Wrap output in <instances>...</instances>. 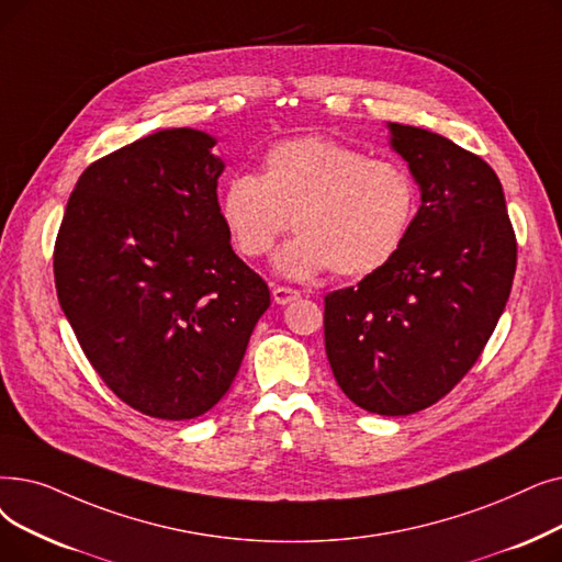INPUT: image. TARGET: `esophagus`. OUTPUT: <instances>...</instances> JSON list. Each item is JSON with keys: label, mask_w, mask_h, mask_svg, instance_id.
Wrapping results in <instances>:
<instances>
[{"label": "esophagus", "mask_w": 562, "mask_h": 562, "mask_svg": "<svg viewBox=\"0 0 562 562\" xmlns=\"http://www.w3.org/2000/svg\"><path fill=\"white\" fill-rule=\"evenodd\" d=\"M301 296V291L294 289V286H284V284H276L273 286V301L278 305H286L291 301H296Z\"/></svg>", "instance_id": "esophagus-1"}]
</instances>
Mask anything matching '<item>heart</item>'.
<instances>
[{
    "label": "heart",
    "instance_id": "1",
    "mask_svg": "<svg viewBox=\"0 0 562 562\" xmlns=\"http://www.w3.org/2000/svg\"><path fill=\"white\" fill-rule=\"evenodd\" d=\"M416 202V181L400 162L305 135L268 149L259 177H232L221 217L243 257L271 252L291 223L299 236L278 259L286 276L330 268L339 278H362L393 259Z\"/></svg>",
    "mask_w": 562,
    "mask_h": 562
}]
</instances>
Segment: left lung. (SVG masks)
Returning a JSON list of instances; mask_svg holds the SVG:
<instances>
[{"label":"left lung","instance_id":"left-lung-1","mask_svg":"<svg viewBox=\"0 0 562 562\" xmlns=\"http://www.w3.org/2000/svg\"><path fill=\"white\" fill-rule=\"evenodd\" d=\"M390 135L423 204L393 259L326 294L324 339L356 406L408 416L443 400L482 356L515 280L517 236L480 156L416 126L390 124Z\"/></svg>","mask_w":562,"mask_h":562}]
</instances>
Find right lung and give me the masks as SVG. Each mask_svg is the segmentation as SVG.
<instances>
[{"label":"right lung","mask_w":562,"mask_h":562,"mask_svg":"<svg viewBox=\"0 0 562 562\" xmlns=\"http://www.w3.org/2000/svg\"><path fill=\"white\" fill-rule=\"evenodd\" d=\"M213 144L172 128L91 162L55 240L57 299L91 368L160 420L198 418L225 397L271 305L232 250Z\"/></svg>","instance_id":"right-lung-1"}]
</instances>
